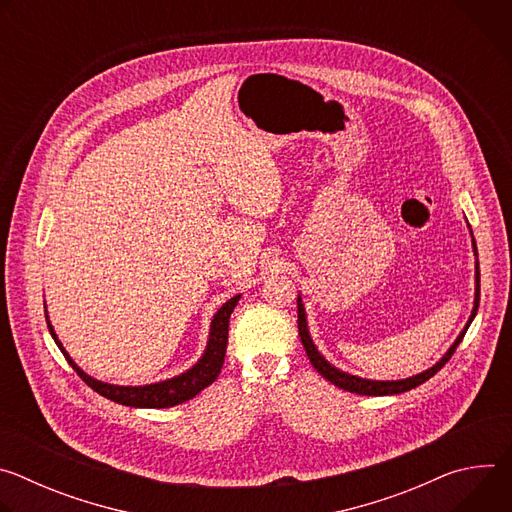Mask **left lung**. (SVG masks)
Here are the masks:
<instances>
[{
	"instance_id": "1",
	"label": "left lung",
	"mask_w": 512,
	"mask_h": 512,
	"mask_svg": "<svg viewBox=\"0 0 512 512\" xmlns=\"http://www.w3.org/2000/svg\"><path fill=\"white\" fill-rule=\"evenodd\" d=\"M472 233V231H470ZM472 247H474V255H476V287H474V308H472V314L464 326V330L458 334V338L454 340V344L448 348V352L437 360L433 367H429L427 371L419 373V375H413L409 379H401V381H371V379H362V377H356V375H348L340 369H336L334 364H330L322 352L316 348L312 336H310V330H308V318H306V310H304V304H302V298L298 296V330H300V338H302V344L306 348V354L312 362V367L326 379L330 381L332 385L344 389V391H350V393H356V395H369V397H383V395H399V393H405V391H411L415 387H419L421 383L429 381L437 371H440L444 364L452 358V354L456 352L458 344L462 342L466 330L470 328L476 312H478V304H480V267H478V249H476V241H474V235H472Z\"/></svg>"
}]
</instances>
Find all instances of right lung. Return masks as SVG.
Here are the masks:
<instances>
[{
    "label": "right lung",
    "mask_w": 512,
    "mask_h": 512,
    "mask_svg": "<svg viewBox=\"0 0 512 512\" xmlns=\"http://www.w3.org/2000/svg\"><path fill=\"white\" fill-rule=\"evenodd\" d=\"M241 300V294L231 298L229 302H225L218 312L212 316L210 322V332H208V342L206 348L202 352V356L198 358V362L194 367H190L188 371L160 381V383H152V385H137V387H125V385H111V383H103L93 379L91 375H87L79 364L70 358V354L64 350L62 342L58 340L48 312H46V302H44V314H46V324L48 330L56 342V346L60 348V352L66 356L68 364L72 369L77 371V375L99 395L119 403V405H127V407H145V409H164V407H174L180 405L192 397H196L202 389H206L208 385H212L223 369L225 362V352H227V342H229V318L231 312L235 310L237 302Z\"/></svg>",
    "instance_id": "right-lung-1"
}]
</instances>
